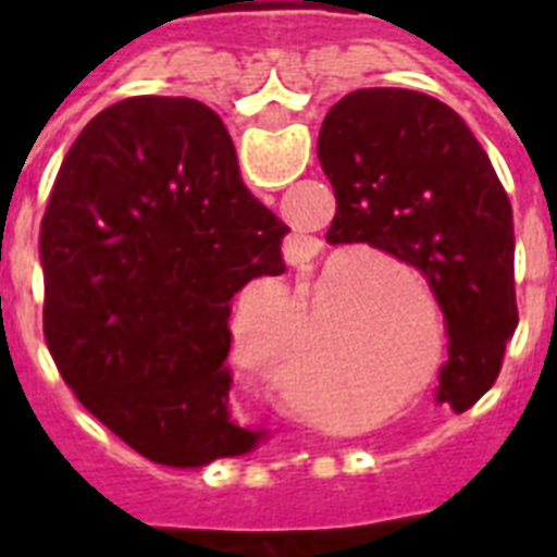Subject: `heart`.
<instances>
[{
	"label": "heart",
	"instance_id": "obj_1",
	"mask_svg": "<svg viewBox=\"0 0 557 557\" xmlns=\"http://www.w3.org/2000/svg\"><path fill=\"white\" fill-rule=\"evenodd\" d=\"M346 264H349L346 259H337L327 271V277H337L343 270L347 271L343 277L349 283L362 277L358 286H361L363 304L370 307L375 319V331L382 334L387 349L399 355L403 373H411L426 355V343H423L418 322V295L409 286L411 280L418 289L430 295L420 268L385 253L361 256L349 269ZM304 319H307V304L289 283L277 277L253 280L238 301V313L232 325V349L242 367L280 387L295 406L319 409L339 397L349 375L327 346V334L322 325L315 327L310 346H304L289 361L292 343L301 337ZM432 373L435 367L423 382H430Z\"/></svg>",
	"mask_w": 557,
	"mask_h": 557
}]
</instances>
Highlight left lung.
<instances>
[{"label": "left lung", "mask_w": 557, "mask_h": 557, "mask_svg": "<svg viewBox=\"0 0 557 557\" xmlns=\"http://www.w3.org/2000/svg\"><path fill=\"white\" fill-rule=\"evenodd\" d=\"M319 160L337 196L327 242H367L430 280L450 337L438 403L466 411L519 322L513 211L486 151L438 98L358 89L327 110Z\"/></svg>", "instance_id": "left-lung-1"}]
</instances>
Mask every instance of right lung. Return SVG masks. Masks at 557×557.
<instances>
[{
	"label": "right lung",
	"mask_w": 557,
	"mask_h": 557,
	"mask_svg": "<svg viewBox=\"0 0 557 557\" xmlns=\"http://www.w3.org/2000/svg\"><path fill=\"white\" fill-rule=\"evenodd\" d=\"M286 232L206 103L139 95L95 115L41 220L44 337L74 397L160 466L250 454L262 432L230 411L232 298L286 271Z\"/></svg>",
	"instance_id": "obj_1"
}]
</instances>
